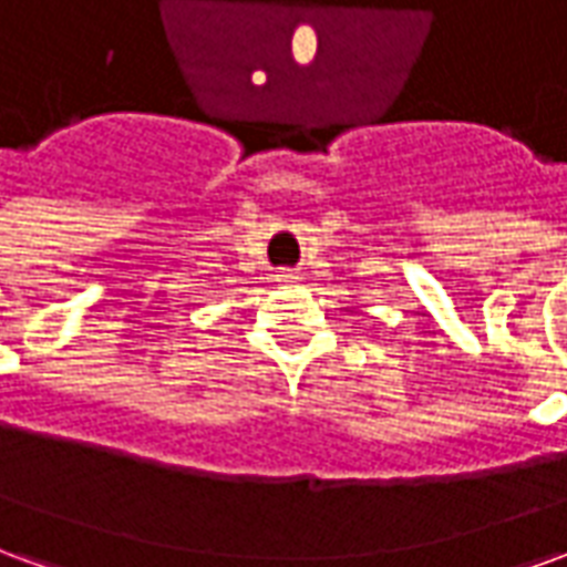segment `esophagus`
<instances>
[{"instance_id":"1","label":"esophagus","mask_w":567,"mask_h":567,"mask_svg":"<svg viewBox=\"0 0 567 567\" xmlns=\"http://www.w3.org/2000/svg\"><path fill=\"white\" fill-rule=\"evenodd\" d=\"M279 279H285V282H291V279H297V272L295 270H282V272H279Z\"/></svg>"}]
</instances>
